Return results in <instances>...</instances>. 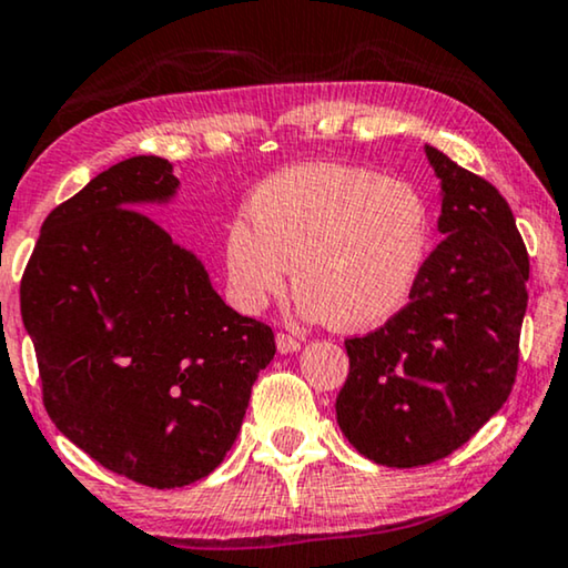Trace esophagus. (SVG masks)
<instances>
[{
	"label": "esophagus",
	"instance_id": "1",
	"mask_svg": "<svg viewBox=\"0 0 568 568\" xmlns=\"http://www.w3.org/2000/svg\"><path fill=\"white\" fill-rule=\"evenodd\" d=\"M300 341L294 338V336H290V333H276V348H278V354H294V352H300Z\"/></svg>",
	"mask_w": 568,
	"mask_h": 568
}]
</instances>
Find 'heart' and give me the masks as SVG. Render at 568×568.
Masks as SVG:
<instances>
[{"instance_id":"b5f03b06","label":"heart","mask_w":568,"mask_h":568,"mask_svg":"<svg viewBox=\"0 0 568 568\" xmlns=\"http://www.w3.org/2000/svg\"><path fill=\"white\" fill-rule=\"evenodd\" d=\"M247 220L224 237L235 302L261 310L294 266L302 315L344 331L377 328L400 313L432 245L426 199L403 178L305 162L278 170L247 199Z\"/></svg>"}]
</instances>
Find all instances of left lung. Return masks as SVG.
I'll use <instances>...</instances> for the list:
<instances>
[{"label": "left lung", "instance_id": "left-lung-1", "mask_svg": "<svg viewBox=\"0 0 568 568\" xmlns=\"http://www.w3.org/2000/svg\"><path fill=\"white\" fill-rule=\"evenodd\" d=\"M424 152L439 178L442 243L408 305L346 341L336 398L344 437L387 468L442 460L507 403L527 310L530 258L509 204L445 152Z\"/></svg>", "mask_w": 568, "mask_h": 568}]
</instances>
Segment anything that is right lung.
<instances>
[{
  "label": "right lung",
  "instance_id": "add662e5",
  "mask_svg": "<svg viewBox=\"0 0 568 568\" xmlns=\"http://www.w3.org/2000/svg\"><path fill=\"white\" fill-rule=\"evenodd\" d=\"M181 181L139 154L45 216L20 313L57 429L142 486L206 478L235 445L274 333L224 305L196 255L144 206Z\"/></svg>",
  "mask_w": 568,
  "mask_h": 568
}]
</instances>
